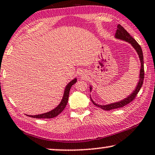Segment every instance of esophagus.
<instances>
[{
  "instance_id": "34e87169",
  "label": "esophagus",
  "mask_w": 155,
  "mask_h": 155,
  "mask_svg": "<svg viewBox=\"0 0 155 155\" xmlns=\"http://www.w3.org/2000/svg\"><path fill=\"white\" fill-rule=\"evenodd\" d=\"M81 75H82V76H84V73H81Z\"/></svg>"
}]
</instances>
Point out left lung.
<instances>
[{"label":"left lung","instance_id":"obj_1","mask_svg":"<svg viewBox=\"0 0 155 155\" xmlns=\"http://www.w3.org/2000/svg\"><path fill=\"white\" fill-rule=\"evenodd\" d=\"M117 30L116 31V33H115V38L120 39V40H125L126 42H128L129 43H130L134 48L135 49L136 51H137L138 55H139L140 59V63H141V69H140V81L138 82V84L136 87L135 90L134 91L133 94H132L130 96H129L127 98H125L124 100L121 101L120 102H117L115 103V104H111L109 105H106V106H99V105L95 104V103L93 101V100L91 99V101L93 102L95 106L99 107L103 110H110L112 109H115V108H122V107L125 106V105L128 104L129 103H130L133 101L136 98L137 95L138 94V92L140 91V88H141L142 84H143L144 81V78H145V70H144V61H143V54H142V50L141 47L140 46V45L136 42V40L134 39L133 37L130 36V35L129 34L128 32H127V30L125 29L120 25H117ZM90 89L91 90V88H90Z\"/></svg>","mask_w":155,"mask_h":155}]
</instances>
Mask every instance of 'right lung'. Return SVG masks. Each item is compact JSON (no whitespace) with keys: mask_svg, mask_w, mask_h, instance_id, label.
<instances>
[{"mask_svg":"<svg viewBox=\"0 0 155 155\" xmlns=\"http://www.w3.org/2000/svg\"><path fill=\"white\" fill-rule=\"evenodd\" d=\"M76 82V79H74V80H72L70 83L68 84V85L65 88L64 94L62 100H61L60 104H59L56 108H54L52 110L49 111L48 113H43V114L36 115H28V116L34 117V118H52V117L57 116L59 113L62 112L64 109L65 108L66 106H67V102H68V98H69L70 89H71V87L72 86V85H74Z\"/></svg>","mask_w":155,"mask_h":155,"instance_id":"1","label":"right lung"}]
</instances>
